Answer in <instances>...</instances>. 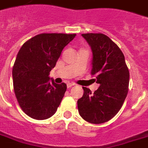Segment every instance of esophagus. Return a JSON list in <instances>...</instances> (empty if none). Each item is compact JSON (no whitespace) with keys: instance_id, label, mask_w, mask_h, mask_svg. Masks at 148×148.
Returning a JSON list of instances; mask_svg holds the SVG:
<instances>
[{"instance_id":"obj_1","label":"esophagus","mask_w":148,"mask_h":148,"mask_svg":"<svg viewBox=\"0 0 148 148\" xmlns=\"http://www.w3.org/2000/svg\"><path fill=\"white\" fill-rule=\"evenodd\" d=\"M75 84L74 83H71V82H68L67 84H66V86H67V88H71V87H72L73 85H74Z\"/></svg>"}]
</instances>
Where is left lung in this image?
<instances>
[{"mask_svg":"<svg viewBox=\"0 0 148 148\" xmlns=\"http://www.w3.org/2000/svg\"><path fill=\"white\" fill-rule=\"evenodd\" d=\"M90 45L92 59L91 74L99 87L92 91L82 87L84 94L77 100L80 115L92 124H101L114 118L128 94L130 72L121 49L103 34H82Z\"/></svg>","mask_w":148,"mask_h":148,"instance_id":"8db88e82","label":"left lung"}]
</instances>
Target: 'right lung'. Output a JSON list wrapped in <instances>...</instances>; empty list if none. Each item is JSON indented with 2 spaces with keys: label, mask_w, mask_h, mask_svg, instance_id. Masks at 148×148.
Returning a JSON list of instances; mask_svg holds the SVG:
<instances>
[{
  "label": "right lung",
  "mask_w": 148,
  "mask_h": 148,
  "mask_svg": "<svg viewBox=\"0 0 148 148\" xmlns=\"http://www.w3.org/2000/svg\"><path fill=\"white\" fill-rule=\"evenodd\" d=\"M76 34H40L19 49L12 69L13 86L22 110L37 120L52 117L66 90L65 83L56 84L49 73L61 52Z\"/></svg>",
  "instance_id": "right-lung-1"
}]
</instances>
